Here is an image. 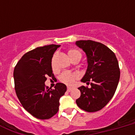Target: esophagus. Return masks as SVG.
Wrapping results in <instances>:
<instances>
[{
	"mask_svg": "<svg viewBox=\"0 0 135 135\" xmlns=\"http://www.w3.org/2000/svg\"><path fill=\"white\" fill-rule=\"evenodd\" d=\"M72 88H71V87H68L67 88V91L68 92H70V91H71L72 90Z\"/></svg>",
	"mask_w": 135,
	"mask_h": 135,
	"instance_id": "obj_1",
	"label": "esophagus"
}]
</instances>
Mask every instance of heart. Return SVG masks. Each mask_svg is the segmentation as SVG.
Listing matches in <instances>:
<instances>
[{"label": "heart", "instance_id": "b5f03b06", "mask_svg": "<svg viewBox=\"0 0 135 135\" xmlns=\"http://www.w3.org/2000/svg\"><path fill=\"white\" fill-rule=\"evenodd\" d=\"M68 55L69 59L71 61L72 59H74V58L78 57V56H81L80 53L78 51L76 50H70L68 52ZM52 67L54 69V66L52 64ZM78 78V75L76 73H72L70 71H64L61 74V76H59V80L62 82L63 83L68 85H71L72 84H74V83L75 82V80Z\"/></svg>", "mask_w": 135, "mask_h": 135}]
</instances>
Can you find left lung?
Wrapping results in <instances>:
<instances>
[{"label": "left lung", "mask_w": 135, "mask_h": 135, "mask_svg": "<svg viewBox=\"0 0 135 135\" xmlns=\"http://www.w3.org/2000/svg\"><path fill=\"white\" fill-rule=\"evenodd\" d=\"M76 45L84 51L88 67L81 82L90 88H78L80 97L76 101L79 108L95 112L104 108L113 97L120 79V69L115 54L105 45L93 41H78Z\"/></svg>", "instance_id": "1"}]
</instances>
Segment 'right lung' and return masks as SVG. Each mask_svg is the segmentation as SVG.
Listing matches in <instances>:
<instances>
[{"instance_id":"right-lung-1","label":"right lung","mask_w":135,"mask_h":135,"mask_svg":"<svg viewBox=\"0 0 135 135\" xmlns=\"http://www.w3.org/2000/svg\"><path fill=\"white\" fill-rule=\"evenodd\" d=\"M59 45L39 47L24 54L14 69L15 89L20 103L31 115L38 119H49L59 110V99L66 86L57 83L55 89L45 84L52 77V59Z\"/></svg>"}]
</instances>
